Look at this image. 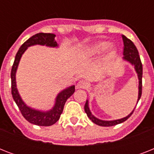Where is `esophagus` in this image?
<instances>
[{
	"label": "esophagus",
	"instance_id": "34e87169",
	"mask_svg": "<svg viewBox=\"0 0 154 154\" xmlns=\"http://www.w3.org/2000/svg\"><path fill=\"white\" fill-rule=\"evenodd\" d=\"M88 86V83L85 81H80L77 85V89H85Z\"/></svg>",
	"mask_w": 154,
	"mask_h": 154
}]
</instances>
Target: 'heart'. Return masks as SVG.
<instances>
[{
	"mask_svg": "<svg viewBox=\"0 0 154 154\" xmlns=\"http://www.w3.org/2000/svg\"><path fill=\"white\" fill-rule=\"evenodd\" d=\"M109 44L108 42H99V43H97V44L92 45L91 47L89 48H87L86 49H85L83 51L81 52L80 55L82 57H94V56H96L97 54H100L101 53H102L104 50H105L106 48L108 47ZM115 50L114 48L112 46L109 47V54L110 55H112L114 53Z\"/></svg>",
	"mask_w": 154,
	"mask_h": 154,
	"instance_id": "heart-1",
	"label": "heart"
}]
</instances>
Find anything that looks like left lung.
<instances>
[{"label": "left lung", "mask_w": 154, "mask_h": 154, "mask_svg": "<svg viewBox=\"0 0 154 154\" xmlns=\"http://www.w3.org/2000/svg\"><path fill=\"white\" fill-rule=\"evenodd\" d=\"M122 40H123V42H124V50H123V55H124V57H123V59L127 60V61H129V63H131L133 65H134L135 70H136L137 73V77H138L139 91L138 99H137V102H138V101L140 100L141 97V93H142V64H141L137 49L135 45L133 43L131 40L127 38L124 35H122ZM134 109L127 117H124V118H122V119L114 120V121H102V120L97 118V117H95L94 115L92 114L90 110H89L88 100H87L86 102H85V111L86 112L88 117L94 123H95L96 125H98L100 126H112V125H116L117 124L122 123L125 121H126L133 114Z\"/></svg>", "instance_id": "8db88e82"}]
</instances>
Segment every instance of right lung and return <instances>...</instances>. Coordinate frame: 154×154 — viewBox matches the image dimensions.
<instances>
[{
    "label": "right lung",
    "mask_w": 154,
    "mask_h": 154,
    "mask_svg": "<svg viewBox=\"0 0 154 154\" xmlns=\"http://www.w3.org/2000/svg\"><path fill=\"white\" fill-rule=\"evenodd\" d=\"M56 35L53 33L39 32V33L33 35L29 39H28L20 46L16 54L15 60H14L12 70H11V89H12L11 92H12L13 100L15 101L23 117L30 123L40 125V126H49V125L55 124L56 122H57L60 118V114L62 113L64 105L67 101V99L72 96L75 92V86L72 85L60 92L56 98L55 105L53 106V109L47 112H42L39 110L33 109L32 108L27 106L22 101V99L20 98L17 89V85H16V72L17 69L20 57L23 53H25V50L27 49L28 47L32 46L34 45L57 47V43L54 39Z\"/></svg>",
    "instance_id": "1"
}]
</instances>
